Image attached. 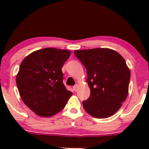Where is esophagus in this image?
<instances>
[{
	"label": "esophagus",
	"mask_w": 149,
	"mask_h": 149,
	"mask_svg": "<svg viewBox=\"0 0 149 149\" xmlns=\"http://www.w3.org/2000/svg\"><path fill=\"white\" fill-rule=\"evenodd\" d=\"M77 89H78V85H77V84H76V85L73 86V90H74L75 91H77Z\"/></svg>",
	"instance_id": "34e87169"
}]
</instances>
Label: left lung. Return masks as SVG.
I'll use <instances>...</instances> for the list:
<instances>
[{
    "mask_svg": "<svg viewBox=\"0 0 149 149\" xmlns=\"http://www.w3.org/2000/svg\"><path fill=\"white\" fill-rule=\"evenodd\" d=\"M85 66L91 91L83 101L86 112L96 118H107L116 113L128 94L130 71L124 58L108 48L75 50Z\"/></svg>",
    "mask_w": 149,
    "mask_h": 149,
    "instance_id": "1",
    "label": "left lung"
}]
</instances>
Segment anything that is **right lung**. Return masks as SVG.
Returning <instances> with one entry per match:
<instances>
[{
  "instance_id": "right-lung-1",
  "label": "right lung",
  "mask_w": 149,
  "mask_h": 149,
  "mask_svg": "<svg viewBox=\"0 0 149 149\" xmlns=\"http://www.w3.org/2000/svg\"><path fill=\"white\" fill-rule=\"evenodd\" d=\"M68 49L47 47L27 55L16 75V85L25 104L41 117L55 115L65 107L72 95L63 83L62 68L68 59Z\"/></svg>"
}]
</instances>
